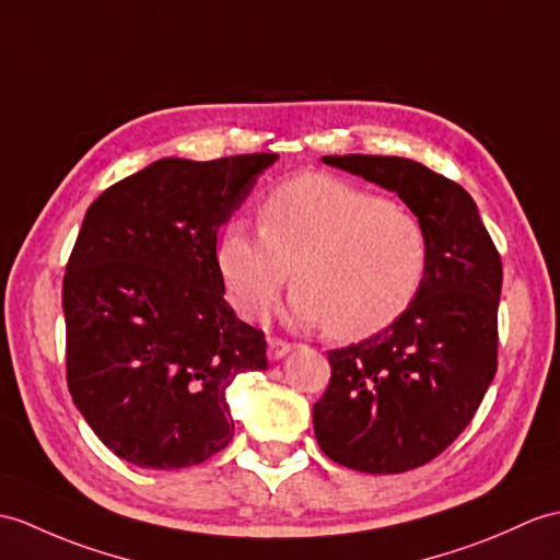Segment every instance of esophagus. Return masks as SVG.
<instances>
[{"mask_svg":"<svg viewBox=\"0 0 560 560\" xmlns=\"http://www.w3.org/2000/svg\"><path fill=\"white\" fill-rule=\"evenodd\" d=\"M291 350H293V343L281 341V339H269V343H267L269 360H281V358L289 355Z\"/></svg>","mask_w":560,"mask_h":560,"instance_id":"1","label":"esophagus"}]
</instances>
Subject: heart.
Segmentation results:
<instances>
[{
    "instance_id": "heart-1",
    "label": "heart",
    "mask_w": 560,
    "mask_h": 560,
    "mask_svg": "<svg viewBox=\"0 0 560 560\" xmlns=\"http://www.w3.org/2000/svg\"><path fill=\"white\" fill-rule=\"evenodd\" d=\"M429 257L418 214L329 174L285 180L259 205V233L229 221L217 243L221 281L243 317H262L293 269L283 319L295 329L331 324L346 341L368 339L406 315Z\"/></svg>"
}]
</instances>
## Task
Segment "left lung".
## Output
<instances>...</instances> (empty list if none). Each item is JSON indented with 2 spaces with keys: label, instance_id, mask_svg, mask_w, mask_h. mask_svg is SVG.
<instances>
[{
  "label": "left lung",
  "instance_id": "left-lung-1",
  "mask_svg": "<svg viewBox=\"0 0 560 560\" xmlns=\"http://www.w3.org/2000/svg\"><path fill=\"white\" fill-rule=\"evenodd\" d=\"M322 162L396 192L429 233L418 301L384 331L329 350L331 382L312 410L334 463L406 472L460 436L497 374L501 257L470 192L424 164L374 154Z\"/></svg>",
  "mask_w": 560,
  "mask_h": 560
}]
</instances>
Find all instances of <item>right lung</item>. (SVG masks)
I'll return each instance as SVG.
<instances>
[{
  "instance_id": "obj_1",
  "label": "right lung",
  "mask_w": 560,
  "mask_h": 560,
  "mask_svg": "<svg viewBox=\"0 0 560 560\" xmlns=\"http://www.w3.org/2000/svg\"><path fill=\"white\" fill-rule=\"evenodd\" d=\"M277 160L164 158L88 207L61 293L67 382L119 458L180 470L231 441L226 388L267 370V341L224 301L217 233Z\"/></svg>"
}]
</instances>
